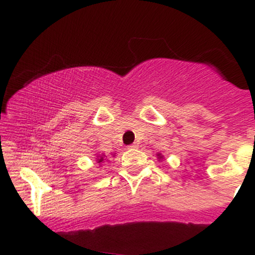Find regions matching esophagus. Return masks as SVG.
Returning <instances> with one entry per match:
<instances>
[{
	"instance_id": "esophagus-1",
	"label": "esophagus",
	"mask_w": 255,
	"mask_h": 255,
	"mask_svg": "<svg viewBox=\"0 0 255 255\" xmlns=\"http://www.w3.org/2000/svg\"><path fill=\"white\" fill-rule=\"evenodd\" d=\"M137 146H139V145H137V144H135V142H134V144H131V145L128 146V148H137Z\"/></svg>"
}]
</instances>
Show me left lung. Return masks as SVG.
Listing matches in <instances>:
<instances>
[{"mask_svg":"<svg viewBox=\"0 0 255 255\" xmlns=\"http://www.w3.org/2000/svg\"><path fill=\"white\" fill-rule=\"evenodd\" d=\"M158 156H159V154H158ZM159 158H162V156H159Z\"/></svg>","mask_w":255,"mask_h":255,"instance_id":"1","label":"left lung"}]
</instances>
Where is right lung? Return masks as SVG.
<instances>
[{"label": "right lung", "mask_w": 255, "mask_h": 255, "mask_svg": "<svg viewBox=\"0 0 255 255\" xmlns=\"http://www.w3.org/2000/svg\"><path fill=\"white\" fill-rule=\"evenodd\" d=\"M101 162H103V157L99 158V159H98V163H101Z\"/></svg>", "instance_id": "1"}]
</instances>
